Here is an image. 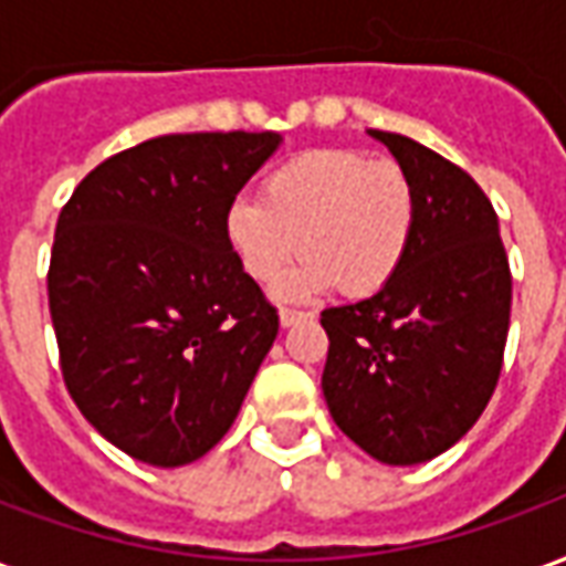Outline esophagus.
<instances>
[{"label": "esophagus", "instance_id": "esophagus-1", "mask_svg": "<svg viewBox=\"0 0 566 566\" xmlns=\"http://www.w3.org/2000/svg\"><path fill=\"white\" fill-rule=\"evenodd\" d=\"M312 318V312H300V308H282L279 312V321H282V327H294L300 321Z\"/></svg>", "mask_w": 566, "mask_h": 566}]
</instances>
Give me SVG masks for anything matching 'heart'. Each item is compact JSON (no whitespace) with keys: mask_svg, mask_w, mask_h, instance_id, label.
I'll use <instances>...</instances> for the list:
<instances>
[{"mask_svg":"<svg viewBox=\"0 0 566 566\" xmlns=\"http://www.w3.org/2000/svg\"><path fill=\"white\" fill-rule=\"evenodd\" d=\"M416 187L400 163L364 150L315 148L279 163L258 199L223 211V242L251 282L272 284L287 263L306 258L282 296L339 287L345 296L379 294L406 263L416 235Z\"/></svg>","mask_w":566,"mask_h":566,"instance_id":"obj_1","label":"heart"}]
</instances>
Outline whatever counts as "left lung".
<instances>
[{"label":"left lung","instance_id":"8db88e82","mask_svg":"<svg viewBox=\"0 0 566 566\" xmlns=\"http://www.w3.org/2000/svg\"><path fill=\"white\" fill-rule=\"evenodd\" d=\"M416 187L406 263L388 287L321 312L324 400L376 461L409 467L451 449L485 412L510 333L512 275L497 211L461 166L400 133L369 129Z\"/></svg>","mask_w":566,"mask_h":566}]
</instances>
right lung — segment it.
<instances>
[{"mask_svg": "<svg viewBox=\"0 0 566 566\" xmlns=\"http://www.w3.org/2000/svg\"><path fill=\"white\" fill-rule=\"evenodd\" d=\"M279 133H175L103 160L56 218L48 303L72 400L154 467L214 449L279 312L223 242V211Z\"/></svg>", "mask_w": 566, "mask_h": 566, "instance_id": "obj_1", "label": "right lung"}]
</instances>
